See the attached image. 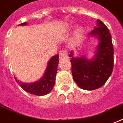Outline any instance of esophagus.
Wrapping results in <instances>:
<instances>
[{
  "instance_id": "1",
  "label": "esophagus",
  "mask_w": 123,
  "mask_h": 123,
  "mask_svg": "<svg viewBox=\"0 0 123 123\" xmlns=\"http://www.w3.org/2000/svg\"><path fill=\"white\" fill-rule=\"evenodd\" d=\"M68 56V53H67V51L66 50H61L59 52V59H62L63 58L66 57Z\"/></svg>"
}]
</instances>
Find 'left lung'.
<instances>
[{
    "instance_id": "left-lung-1",
    "label": "left lung",
    "mask_w": 123,
    "mask_h": 123,
    "mask_svg": "<svg viewBox=\"0 0 123 123\" xmlns=\"http://www.w3.org/2000/svg\"><path fill=\"white\" fill-rule=\"evenodd\" d=\"M97 26L89 33L97 39L94 55L88 59L86 55L74 57V51L69 57L72 63L73 78L80 88L93 90L103 86L111 75L114 68V48L109 30L102 21L97 20Z\"/></svg>"
}]
</instances>
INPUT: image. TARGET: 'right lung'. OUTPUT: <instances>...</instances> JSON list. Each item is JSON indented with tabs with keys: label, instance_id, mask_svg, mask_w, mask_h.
<instances>
[{
	"label": "right lung",
	"instance_id": "1",
	"mask_svg": "<svg viewBox=\"0 0 123 123\" xmlns=\"http://www.w3.org/2000/svg\"><path fill=\"white\" fill-rule=\"evenodd\" d=\"M27 22H23L18 26H26ZM59 64V55H54L48 62L43 77L39 80L31 83H25L18 80L15 77L16 81L24 91L31 94L43 96L48 94L55 84V77Z\"/></svg>",
	"mask_w": 123,
	"mask_h": 123
}]
</instances>
